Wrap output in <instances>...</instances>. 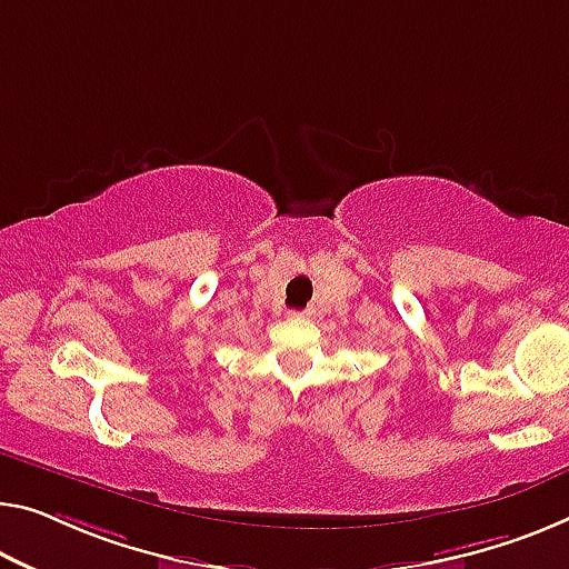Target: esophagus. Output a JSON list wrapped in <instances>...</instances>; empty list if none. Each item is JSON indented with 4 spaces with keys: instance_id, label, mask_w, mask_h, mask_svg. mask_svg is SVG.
I'll list each match as a JSON object with an SVG mask.
<instances>
[{
    "instance_id": "1",
    "label": "esophagus",
    "mask_w": 569,
    "mask_h": 569,
    "mask_svg": "<svg viewBox=\"0 0 569 569\" xmlns=\"http://www.w3.org/2000/svg\"><path fill=\"white\" fill-rule=\"evenodd\" d=\"M290 318L292 320H308L310 312H290Z\"/></svg>"
}]
</instances>
